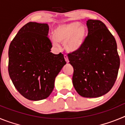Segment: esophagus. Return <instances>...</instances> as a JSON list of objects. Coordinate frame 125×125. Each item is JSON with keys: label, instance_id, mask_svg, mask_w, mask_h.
<instances>
[{"label": "esophagus", "instance_id": "obj_1", "mask_svg": "<svg viewBox=\"0 0 125 125\" xmlns=\"http://www.w3.org/2000/svg\"><path fill=\"white\" fill-rule=\"evenodd\" d=\"M64 59H65V61H66V62H67V63H68V62H69V59H68V57L67 55H64Z\"/></svg>", "mask_w": 125, "mask_h": 125}]
</instances>
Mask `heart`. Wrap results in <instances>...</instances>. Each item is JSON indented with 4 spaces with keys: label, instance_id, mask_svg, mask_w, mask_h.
Instances as JSON below:
<instances>
[{
    "label": "heart",
    "instance_id": "1",
    "mask_svg": "<svg viewBox=\"0 0 125 125\" xmlns=\"http://www.w3.org/2000/svg\"><path fill=\"white\" fill-rule=\"evenodd\" d=\"M86 28L78 22H72L57 26L54 36L51 38L52 44L59 47V42L64 43L65 49L69 52H74L82 46L86 36Z\"/></svg>",
    "mask_w": 125,
    "mask_h": 125
}]
</instances>
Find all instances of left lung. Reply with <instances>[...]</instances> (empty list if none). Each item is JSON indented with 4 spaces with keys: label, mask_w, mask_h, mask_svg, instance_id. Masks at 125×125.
Wrapping results in <instances>:
<instances>
[{
    "label": "left lung",
    "mask_w": 125,
    "mask_h": 125,
    "mask_svg": "<svg viewBox=\"0 0 125 125\" xmlns=\"http://www.w3.org/2000/svg\"><path fill=\"white\" fill-rule=\"evenodd\" d=\"M88 34L78 50L68 54L74 69L73 84L79 95L98 98L113 86L120 60L114 36L101 21L86 22Z\"/></svg>",
    "instance_id": "obj_1"
}]
</instances>
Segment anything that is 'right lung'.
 I'll return each mask as SVG.
<instances>
[{"mask_svg": "<svg viewBox=\"0 0 125 125\" xmlns=\"http://www.w3.org/2000/svg\"><path fill=\"white\" fill-rule=\"evenodd\" d=\"M47 24L30 22L19 31L9 48V76L15 88L32 101L46 99L66 64L62 54L51 52Z\"/></svg>", "mask_w": 125, "mask_h": 125, "instance_id": "add662e5", "label": "right lung"}]
</instances>
